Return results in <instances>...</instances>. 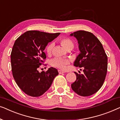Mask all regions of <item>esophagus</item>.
Returning a JSON list of instances; mask_svg holds the SVG:
<instances>
[{
	"instance_id": "34e87169",
	"label": "esophagus",
	"mask_w": 120,
	"mask_h": 120,
	"mask_svg": "<svg viewBox=\"0 0 120 120\" xmlns=\"http://www.w3.org/2000/svg\"><path fill=\"white\" fill-rule=\"evenodd\" d=\"M58 72H59V74H62L63 73H65V72L63 71H62V70H58Z\"/></svg>"
}]
</instances>
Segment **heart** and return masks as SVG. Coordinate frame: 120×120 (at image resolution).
<instances>
[{
	"label": "heart",
	"instance_id": "obj_1",
	"mask_svg": "<svg viewBox=\"0 0 120 120\" xmlns=\"http://www.w3.org/2000/svg\"><path fill=\"white\" fill-rule=\"evenodd\" d=\"M60 43L66 49H68L69 47H73V43L72 41L68 38H63L60 40ZM53 47V44L50 43L46 48V52L48 54L51 53L52 48ZM70 63V61L68 59L65 58H59L56 57L50 61V64L54 67L65 70L66 68V65Z\"/></svg>",
	"mask_w": 120,
	"mask_h": 120
}]
</instances>
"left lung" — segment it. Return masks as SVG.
<instances>
[{
  "mask_svg": "<svg viewBox=\"0 0 120 120\" xmlns=\"http://www.w3.org/2000/svg\"><path fill=\"white\" fill-rule=\"evenodd\" d=\"M77 38L80 53L74 62L76 67H83L84 74L76 75L71 87L82 96L95 94L102 87L107 72L108 58L102 43L91 33L79 30L70 34Z\"/></svg>",
  "mask_w": 120,
  "mask_h": 120,
  "instance_id": "8db88e82",
  "label": "left lung"
}]
</instances>
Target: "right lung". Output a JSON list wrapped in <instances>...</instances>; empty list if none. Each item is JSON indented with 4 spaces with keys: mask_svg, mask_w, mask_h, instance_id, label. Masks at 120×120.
Returning <instances> with one entry per match:
<instances>
[{
    "mask_svg": "<svg viewBox=\"0 0 120 120\" xmlns=\"http://www.w3.org/2000/svg\"><path fill=\"white\" fill-rule=\"evenodd\" d=\"M60 34L30 30L15 41L11 53L12 75L19 88L28 95L32 97L42 95L59 75L58 70L54 67L41 73L38 68L42 59L46 58L44 52L45 47Z\"/></svg>",
    "mask_w": 120,
    "mask_h": 120,
    "instance_id": "right-lung-1",
    "label": "right lung"
}]
</instances>
